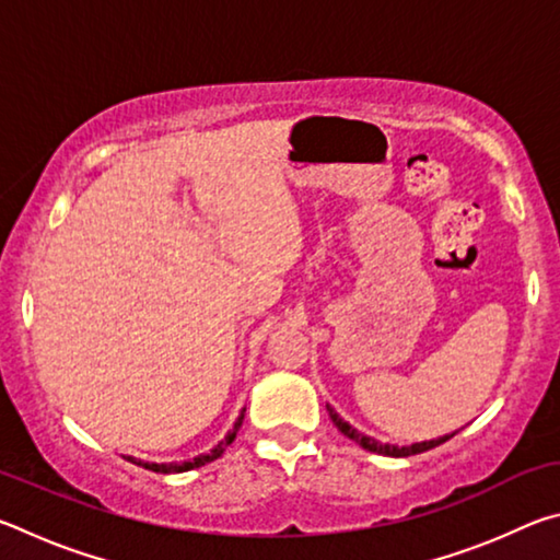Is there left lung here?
Here are the masks:
<instances>
[{"label":"left lung","mask_w":560,"mask_h":560,"mask_svg":"<svg viewBox=\"0 0 560 560\" xmlns=\"http://www.w3.org/2000/svg\"><path fill=\"white\" fill-rule=\"evenodd\" d=\"M326 410H328V415H330V420H334V424L336 428L346 434L348 440H353V442H358L360 447L363 450H368V452H375V454H385V457H412V454H420V452H428V450H432V447H438V444H442V442H447L452 434H444V438H438V440H430V442H415V444H410V447H397V444H383V442H377L375 438H368V434H363V432H358L353 424H348L343 417H340L334 407L330 405H326Z\"/></svg>","instance_id":"8db88e82"}]
</instances>
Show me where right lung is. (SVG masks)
Instances as JSON below:
<instances>
[{
    "mask_svg": "<svg viewBox=\"0 0 560 560\" xmlns=\"http://www.w3.org/2000/svg\"><path fill=\"white\" fill-rule=\"evenodd\" d=\"M242 420H244V410H242V415L236 417V422H234V428L226 432V438L217 444L214 450H210L207 454H200V457H195V459H189V462H183V464H143V462H136V464H143L145 469H153V471H160V474H177V471H187V469H197V467H202V464H207V462H214L217 457H222V452L230 447V444L234 442V438H236V432H240V428H242Z\"/></svg>",
    "mask_w": 560,
    "mask_h": 560,
    "instance_id": "obj_1",
    "label": "right lung"
}]
</instances>
